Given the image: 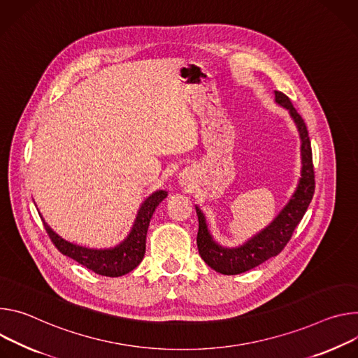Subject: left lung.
Segmentation results:
<instances>
[{"instance_id":"1","label":"left lung","mask_w":358,"mask_h":358,"mask_svg":"<svg viewBox=\"0 0 358 358\" xmlns=\"http://www.w3.org/2000/svg\"><path fill=\"white\" fill-rule=\"evenodd\" d=\"M275 102L283 105L289 109L292 117L297 125L301 138V178L299 186L292 196L290 202L286 208L279 213L264 230L236 249H224L215 243L210 233L208 231L206 220L199 208H196L197 219H199V230H197V249H199L201 257L205 263L213 270L222 274H239L245 273L270 257L279 255L289 241L292 239L293 231L303 219L314 194V166H313V155H311V143L308 138V131L304 124V119L293 106L292 101L283 92L274 91Z\"/></svg>"}]
</instances>
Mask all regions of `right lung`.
<instances>
[{"mask_svg": "<svg viewBox=\"0 0 358 358\" xmlns=\"http://www.w3.org/2000/svg\"><path fill=\"white\" fill-rule=\"evenodd\" d=\"M168 193L159 190L152 193L142 203L134 227L127 239L112 249H88L69 243L59 237L44 220L45 230L54 246L65 256L73 259L96 274L106 277H119L132 271L143 259L146 248V233L150 217Z\"/></svg>", "mask_w": 358, "mask_h": 358, "instance_id": "1", "label": "right lung"}]
</instances>
